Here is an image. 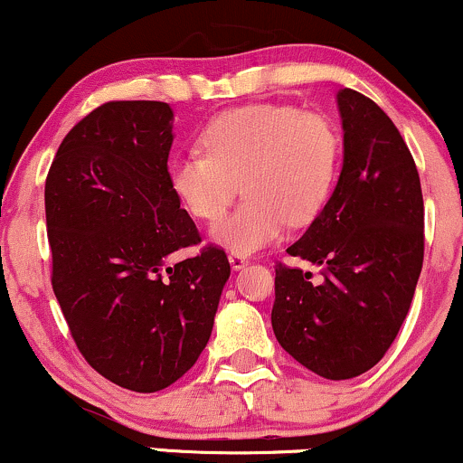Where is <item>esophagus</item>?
I'll use <instances>...</instances> for the list:
<instances>
[{"label":"esophagus","mask_w":463,"mask_h":463,"mask_svg":"<svg viewBox=\"0 0 463 463\" xmlns=\"http://www.w3.org/2000/svg\"><path fill=\"white\" fill-rule=\"evenodd\" d=\"M228 260H231L232 269H243V267L248 265V256L246 254H239V252L228 254Z\"/></svg>","instance_id":"34e87169"}]
</instances>
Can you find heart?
Instances as JSON below:
<instances>
[{"label": "heart", "mask_w": 463, "mask_h": 463, "mask_svg": "<svg viewBox=\"0 0 463 463\" xmlns=\"http://www.w3.org/2000/svg\"><path fill=\"white\" fill-rule=\"evenodd\" d=\"M203 153L178 155L168 183L181 207L213 222L235 198H246L213 226V239L252 254L278 241L291 224H308L326 209L341 168V136L319 111L293 105H246L211 118L198 136Z\"/></svg>", "instance_id": "1"}]
</instances>
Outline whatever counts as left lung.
<instances>
[{
	"mask_svg": "<svg viewBox=\"0 0 463 463\" xmlns=\"http://www.w3.org/2000/svg\"><path fill=\"white\" fill-rule=\"evenodd\" d=\"M343 170L326 209L287 248L323 267L276 265L271 327L282 349L326 380L383 358L408 315L425 256V204L408 144L364 94L338 92Z\"/></svg>",
	"mask_w": 463,
	"mask_h": 463,
	"instance_id": "obj_1",
	"label": "left lung"
}]
</instances>
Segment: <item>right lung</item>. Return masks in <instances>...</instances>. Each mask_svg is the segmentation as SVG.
Masks as SVG:
<instances>
[{"instance_id": "add662e5", "label": "right lung", "mask_w": 463, "mask_h": 463, "mask_svg": "<svg viewBox=\"0 0 463 463\" xmlns=\"http://www.w3.org/2000/svg\"><path fill=\"white\" fill-rule=\"evenodd\" d=\"M172 109L109 101L60 144L44 213L52 285L72 341L105 380L157 392L196 364L231 263L203 239L168 183Z\"/></svg>"}]
</instances>
